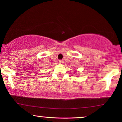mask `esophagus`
I'll use <instances>...</instances> for the list:
<instances>
[{"label": "esophagus", "instance_id": "esophagus-1", "mask_svg": "<svg viewBox=\"0 0 122 122\" xmlns=\"http://www.w3.org/2000/svg\"><path fill=\"white\" fill-rule=\"evenodd\" d=\"M59 63L62 64L63 63V61L62 60H59Z\"/></svg>", "mask_w": 122, "mask_h": 122}]
</instances>
